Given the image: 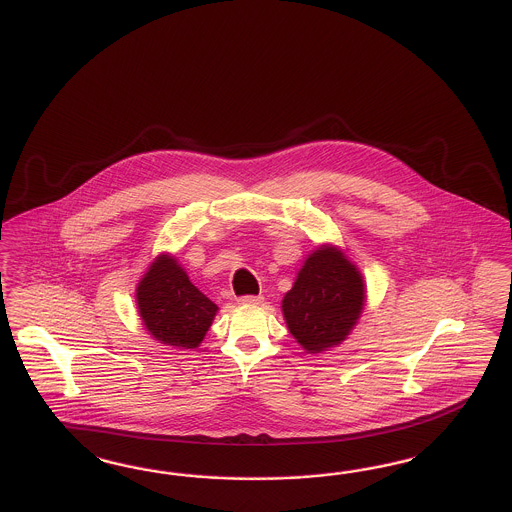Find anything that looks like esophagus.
Here are the masks:
<instances>
[{
	"label": "esophagus",
	"mask_w": 512,
	"mask_h": 512,
	"mask_svg": "<svg viewBox=\"0 0 512 512\" xmlns=\"http://www.w3.org/2000/svg\"><path fill=\"white\" fill-rule=\"evenodd\" d=\"M261 302H263V297H259V295H244L238 299V304H251V306L261 304Z\"/></svg>",
	"instance_id": "esophagus-1"
}]
</instances>
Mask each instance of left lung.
Segmentation results:
<instances>
[{"mask_svg": "<svg viewBox=\"0 0 512 512\" xmlns=\"http://www.w3.org/2000/svg\"><path fill=\"white\" fill-rule=\"evenodd\" d=\"M365 304L359 270L335 247H319L300 268L293 289L283 297L289 333L310 353L340 344L350 335Z\"/></svg>", "mask_w": 512, "mask_h": 512, "instance_id": "1", "label": "left lung"}]
</instances>
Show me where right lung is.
<instances>
[{"mask_svg":"<svg viewBox=\"0 0 512 512\" xmlns=\"http://www.w3.org/2000/svg\"><path fill=\"white\" fill-rule=\"evenodd\" d=\"M138 308L147 331L166 346L196 348L217 306L194 287L176 259L162 255L138 285Z\"/></svg>","mask_w":512,"mask_h":512,"instance_id":"1","label":"right lung"}]
</instances>
